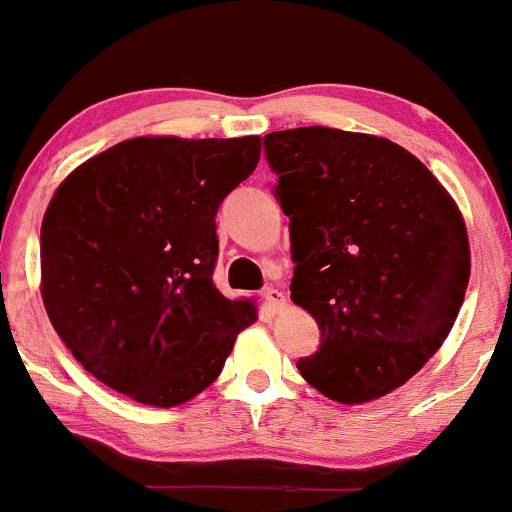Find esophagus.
I'll return each mask as SVG.
<instances>
[{"mask_svg": "<svg viewBox=\"0 0 512 512\" xmlns=\"http://www.w3.org/2000/svg\"><path fill=\"white\" fill-rule=\"evenodd\" d=\"M262 299H265V303L272 308V311H279V308L286 306V296L279 289H274V286H269V289L262 291Z\"/></svg>", "mask_w": 512, "mask_h": 512, "instance_id": "34e87169", "label": "esophagus"}]
</instances>
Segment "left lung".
<instances>
[{"label":"left lung","mask_w":512,"mask_h":512,"mask_svg":"<svg viewBox=\"0 0 512 512\" xmlns=\"http://www.w3.org/2000/svg\"><path fill=\"white\" fill-rule=\"evenodd\" d=\"M289 216L291 301L316 318L320 350L299 372L359 406L406 384L442 347L471 274L457 201L389 138L306 126L265 136Z\"/></svg>","instance_id":"left-lung-1"}]
</instances>
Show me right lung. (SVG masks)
I'll return each mask as SVG.
<instances>
[{"label":"right lung","instance_id":"obj_1","mask_svg":"<svg viewBox=\"0 0 512 512\" xmlns=\"http://www.w3.org/2000/svg\"><path fill=\"white\" fill-rule=\"evenodd\" d=\"M260 150V136H140L55 189L41 226L43 306L101 384L172 408L218 379L257 303L213 284L216 211Z\"/></svg>","mask_w":512,"mask_h":512}]
</instances>
